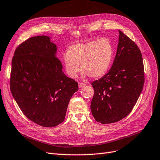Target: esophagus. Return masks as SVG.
<instances>
[{
    "label": "esophagus",
    "instance_id": "34e87169",
    "mask_svg": "<svg viewBox=\"0 0 160 160\" xmlns=\"http://www.w3.org/2000/svg\"><path fill=\"white\" fill-rule=\"evenodd\" d=\"M87 85L85 84V83H83V82H79V88H82L85 87Z\"/></svg>",
    "mask_w": 160,
    "mask_h": 160
}]
</instances>
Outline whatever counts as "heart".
I'll list each match as a JSON object with an SVG mask.
<instances>
[{
    "mask_svg": "<svg viewBox=\"0 0 160 160\" xmlns=\"http://www.w3.org/2000/svg\"><path fill=\"white\" fill-rule=\"evenodd\" d=\"M112 57V47L105 38L85 43H77L68 48L63 56L65 69L70 77H77L79 71L82 75L99 78L107 73Z\"/></svg>",
    "mask_w": 160,
    "mask_h": 160,
    "instance_id": "heart-1",
    "label": "heart"
}]
</instances>
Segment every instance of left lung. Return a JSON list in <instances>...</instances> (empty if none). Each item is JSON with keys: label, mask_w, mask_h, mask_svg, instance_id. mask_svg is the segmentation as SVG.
Masks as SVG:
<instances>
[{"label": "left lung", "mask_w": 160, "mask_h": 160, "mask_svg": "<svg viewBox=\"0 0 160 160\" xmlns=\"http://www.w3.org/2000/svg\"><path fill=\"white\" fill-rule=\"evenodd\" d=\"M117 54L109 72L92 85L94 94L90 109L103 124L123 119L132 111L144 82L141 52L137 44L119 30Z\"/></svg>", "instance_id": "1"}]
</instances>
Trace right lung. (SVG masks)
<instances>
[{"label": "right lung", "mask_w": 160, "mask_h": 160, "mask_svg": "<svg viewBox=\"0 0 160 160\" xmlns=\"http://www.w3.org/2000/svg\"><path fill=\"white\" fill-rule=\"evenodd\" d=\"M50 38L38 36L19 44L12 61L10 87L22 113L43 127H55L64 120L78 84L62 72Z\"/></svg>", "instance_id": "add662e5"}]
</instances>
